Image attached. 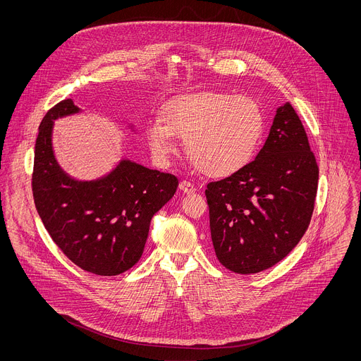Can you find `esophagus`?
<instances>
[{
	"mask_svg": "<svg viewBox=\"0 0 361 361\" xmlns=\"http://www.w3.org/2000/svg\"><path fill=\"white\" fill-rule=\"evenodd\" d=\"M178 188H180L184 194H192V192L195 191V187H194L191 183H188V181H181L180 185H178Z\"/></svg>",
	"mask_w": 361,
	"mask_h": 361,
	"instance_id": "esophagus-1",
	"label": "esophagus"
}]
</instances>
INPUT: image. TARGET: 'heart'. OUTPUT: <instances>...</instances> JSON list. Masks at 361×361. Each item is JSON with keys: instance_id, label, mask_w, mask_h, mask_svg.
Listing matches in <instances>:
<instances>
[{"instance_id": "heart-1", "label": "heart", "mask_w": 361, "mask_h": 361, "mask_svg": "<svg viewBox=\"0 0 361 361\" xmlns=\"http://www.w3.org/2000/svg\"><path fill=\"white\" fill-rule=\"evenodd\" d=\"M161 117L149 120L145 127L154 159L166 163L180 137L188 160L213 178L244 169L255 156L266 126L254 99L216 91L177 97L164 106Z\"/></svg>"}]
</instances>
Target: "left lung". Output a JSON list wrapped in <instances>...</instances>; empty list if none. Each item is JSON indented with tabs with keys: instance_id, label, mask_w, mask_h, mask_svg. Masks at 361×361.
Instances as JSON below:
<instances>
[{
	"instance_id": "left-lung-1",
	"label": "left lung",
	"mask_w": 361,
	"mask_h": 361,
	"mask_svg": "<svg viewBox=\"0 0 361 361\" xmlns=\"http://www.w3.org/2000/svg\"><path fill=\"white\" fill-rule=\"evenodd\" d=\"M319 167L290 102L276 111L254 161L205 190L219 262L254 274L281 262L310 224Z\"/></svg>"
}]
</instances>
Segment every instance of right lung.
<instances>
[{
	"label": "right lung",
	"mask_w": 361,
	"mask_h": 361,
	"mask_svg": "<svg viewBox=\"0 0 361 361\" xmlns=\"http://www.w3.org/2000/svg\"><path fill=\"white\" fill-rule=\"evenodd\" d=\"M81 113L64 99L42 118L35 142L32 194L51 238L80 269L97 276L130 270L144 251L149 223L177 191V177L121 159L94 180L71 177L60 166L54 121ZM134 133V126L127 124Z\"/></svg>",
	"instance_id": "1"
}]
</instances>
